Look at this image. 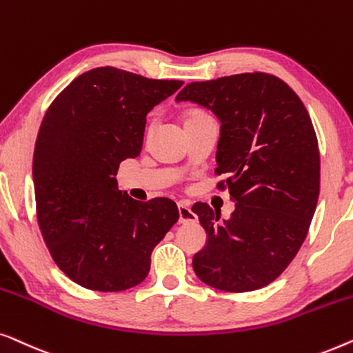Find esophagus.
<instances>
[{
  "label": "esophagus",
  "instance_id": "34e87169",
  "mask_svg": "<svg viewBox=\"0 0 353 353\" xmlns=\"http://www.w3.org/2000/svg\"><path fill=\"white\" fill-rule=\"evenodd\" d=\"M177 210H179V222H181V224H190V222L198 221L196 214L192 211V208L188 206L187 203H179Z\"/></svg>",
  "mask_w": 353,
  "mask_h": 353
}]
</instances>
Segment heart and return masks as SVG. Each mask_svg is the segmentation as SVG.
<instances>
[{"label": "heart", "mask_w": 353, "mask_h": 353, "mask_svg": "<svg viewBox=\"0 0 353 353\" xmlns=\"http://www.w3.org/2000/svg\"><path fill=\"white\" fill-rule=\"evenodd\" d=\"M210 115H208L206 112L203 110H198V108H192V110L185 112V115H183V123L188 125V123H195V121H203V120H210Z\"/></svg>", "instance_id": "obj_1"}]
</instances>
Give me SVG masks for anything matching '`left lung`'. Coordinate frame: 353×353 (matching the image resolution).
Instances as JSON below:
<instances>
[{"label": "left lung", "mask_w": 353, "mask_h": 353, "mask_svg": "<svg viewBox=\"0 0 353 353\" xmlns=\"http://www.w3.org/2000/svg\"><path fill=\"white\" fill-rule=\"evenodd\" d=\"M176 102L196 103L221 121L214 172L228 176L236 201L222 222L206 203L192 208L208 236L193 270L221 291L264 288L294 259L319 201L320 152L309 113L285 81L267 73L190 83Z\"/></svg>", "instance_id": "8db88e82"}]
</instances>
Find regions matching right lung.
<instances>
[{"label": "right lung", "instance_id": "add662e5", "mask_svg": "<svg viewBox=\"0 0 353 353\" xmlns=\"http://www.w3.org/2000/svg\"><path fill=\"white\" fill-rule=\"evenodd\" d=\"M182 84L99 67L48 108L33 153L38 224L54 262L79 286L110 292L142 283L177 222L174 201L132 200L115 176L141 153L147 113Z\"/></svg>", "mask_w": 353, "mask_h": 353}]
</instances>
